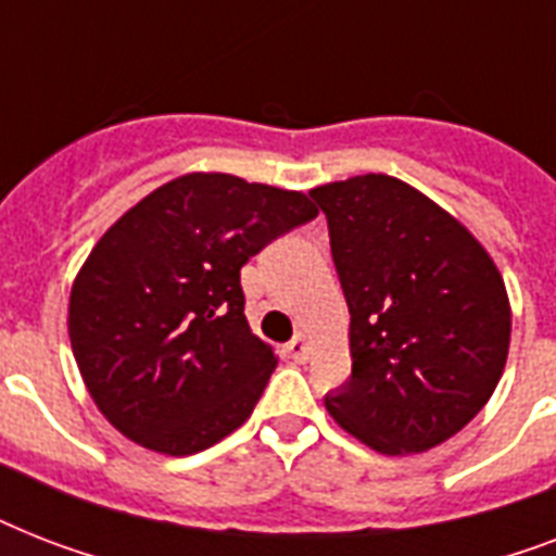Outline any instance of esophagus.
Returning a JSON list of instances; mask_svg holds the SVG:
<instances>
[{"label":"esophagus","mask_w":556,"mask_h":556,"mask_svg":"<svg viewBox=\"0 0 556 556\" xmlns=\"http://www.w3.org/2000/svg\"><path fill=\"white\" fill-rule=\"evenodd\" d=\"M286 352H288V357H294L296 364H303L305 357H308V340H305L303 334H294V340L288 343Z\"/></svg>","instance_id":"obj_1"}]
</instances>
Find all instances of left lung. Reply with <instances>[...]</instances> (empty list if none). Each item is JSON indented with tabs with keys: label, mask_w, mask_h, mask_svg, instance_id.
Wrapping results in <instances>:
<instances>
[{
	"label": "left lung",
	"mask_w": 556,
	"mask_h": 556,
	"mask_svg": "<svg viewBox=\"0 0 556 556\" xmlns=\"http://www.w3.org/2000/svg\"><path fill=\"white\" fill-rule=\"evenodd\" d=\"M329 218L346 294L352 378L334 421L383 456L439 447L491 401L510 303L482 242L401 178L369 173L308 192Z\"/></svg>",
	"instance_id": "1"
}]
</instances>
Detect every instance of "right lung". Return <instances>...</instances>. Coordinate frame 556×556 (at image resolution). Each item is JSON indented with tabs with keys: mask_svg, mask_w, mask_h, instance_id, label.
Returning a JSON list of instances; mask_svg holds the SVG:
<instances>
[{
	"mask_svg": "<svg viewBox=\"0 0 556 556\" xmlns=\"http://www.w3.org/2000/svg\"><path fill=\"white\" fill-rule=\"evenodd\" d=\"M314 216L305 192L187 173L100 236L74 277L68 338L117 432L192 456L251 418L277 355L248 326L239 270Z\"/></svg>",
	"mask_w": 556,
	"mask_h": 556,
	"instance_id": "add662e5",
	"label": "right lung"
}]
</instances>
